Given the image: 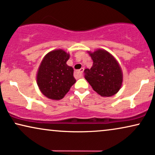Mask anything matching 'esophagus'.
Instances as JSON below:
<instances>
[{"instance_id": "1", "label": "esophagus", "mask_w": 155, "mask_h": 155, "mask_svg": "<svg viewBox=\"0 0 155 155\" xmlns=\"http://www.w3.org/2000/svg\"><path fill=\"white\" fill-rule=\"evenodd\" d=\"M82 73H83V69L82 68H81V69L78 70H76L75 71V75L77 76L78 78H81L82 75Z\"/></svg>"}]
</instances>
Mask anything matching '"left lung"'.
<instances>
[{"label": "left lung", "instance_id": "obj_1", "mask_svg": "<svg viewBox=\"0 0 155 155\" xmlns=\"http://www.w3.org/2000/svg\"><path fill=\"white\" fill-rule=\"evenodd\" d=\"M93 60L92 68L85 70V78L92 89L102 97H111L120 90L123 81L117 60L105 50L88 51Z\"/></svg>", "mask_w": 155, "mask_h": 155}]
</instances>
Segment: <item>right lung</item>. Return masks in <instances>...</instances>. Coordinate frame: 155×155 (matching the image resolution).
Here are the masks:
<instances>
[{
    "instance_id": "add662e5",
    "label": "right lung",
    "mask_w": 155,
    "mask_h": 155,
    "mask_svg": "<svg viewBox=\"0 0 155 155\" xmlns=\"http://www.w3.org/2000/svg\"><path fill=\"white\" fill-rule=\"evenodd\" d=\"M70 54L62 49L46 54L38 68L36 81L46 97L54 100L63 99L75 83L74 70L67 65Z\"/></svg>"
}]
</instances>
